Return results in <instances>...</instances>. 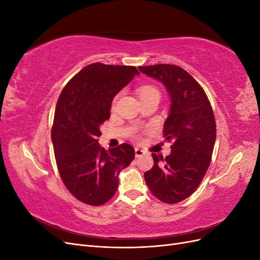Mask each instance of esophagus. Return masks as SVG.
Wrapping results in <instances>:
<instances>
[{
  "instance_id": "1",
  "label": "esophagus",
  "mask_w": 260,
  "mask_h": 260,
  "mask_svg": "<svg viewBox=\"0 0 260 260\" xmlns=\"http://www.w3.org/2000/svg\"><path fill=\"white\" fill-rule=\"evenodd\" d=\"M135 152H136V157H137V158H139V157H141V156H143L144 153H145V152L143 151V149H141V148H139V147H136Z\"/></svg>"
}]
</instances>
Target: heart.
Here are the masks:
<instances>
[{
  "mask_svg": "<svg viewBox=\"0 0 260 260\" xmlns=\"http://www.w3.org/2000/svg\"><path fill=\"white\" fill-rule=\"evenodd\" d=\"M139 98H144L149 95H159V92L153 85H143L138 90Z\"/></svg>",
  "mask_w": 260,
  "mask_h": 260,
  "instance_id": "b5f03b06",
  "label": "heart"
}]
</instances>
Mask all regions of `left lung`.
Returning a JSON list of instances; mask_svg holds the SVG:
<instances>
[{
	"instance_id": "8db88e82",
	"label": "left lung",
	"mask_w": 260,
	"mask_h": 260,
	"mask_svg": "<svg viewBox=\"0 0 260 260\" xmlns=\"http://www.w3.org/2000/svg\"><path fill=\"white\" fill-rule=\"evenodd\" d=\"M139 69L160 81L171 101L164 123L171 153L165 158L153 153L154 166L144 179L155 198L176 204L195 192L209 167L216 141L215 116L205 91L184 69L169 64Z\"/></svg>"
}]
</instances>
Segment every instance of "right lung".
<instances>
[{"label": "right lung", "mask_w": 260, "mask_h": 260, "mask_svg": "<svg viewBox=\"0 0 260 260\" xmlns=\"http://www.w3.org/2000/svg\"><path fill=\"white\" fill-rule=\"evenodd\" d=\"M138 69L133 66H85L62 89L52 127L54 154L59 176L77 200L103 205L118 188V175L135 158V148L120 144L101 147V124L109 119L114 96Z\"/></svg>", "instance_id": "obj_1"}]
</instances>
